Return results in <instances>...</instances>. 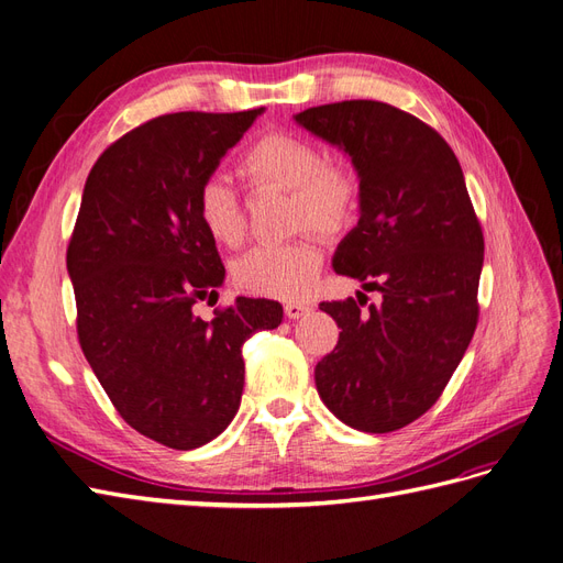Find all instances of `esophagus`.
Returning <instances> with one entry per match:
<instances>
[{
  "mask_svg": "<svg viewBox=\"0 0 563 563\" xmlns=\"http://www.w3.org/2000/svg\"><path fill=\"white\" fill-rule=\"evenodd\" d=\"M284 312L288 319H300L302 314L310 312V305L308 302H300V300H288L284 305Z\"/></svg>",
  "mask_w": 563,
  "mask_h": 563,
  "instance_id": "esophagus-1",
  "label": "esophagus"
}]
</instances>
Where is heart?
<instances>
[{"instance_id": "1", "label": "heart", "mask_w": 563, "mask_h": 563, "mask_svg": "<svg viewBox=\"0 0 563 563\" xmlns=\"http://www.w3.org/2000/svg\"><path fill=\"white\" fill-rule=\"evenodd\" d=\"M240 176L253 187L275 185L291 192L294 228L319 234L347 230L360 211V178L352 166L321 159V150L296 133H267L240 159ZM197 218L211 240L240 246L246 234L242 199L223 176H211L197 192ZM321 267V249L302 236L286 244H265L234 263L236 286L255 296L298 298L308 294Z\"/></svg>"}]
</instances>
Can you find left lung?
Returning <instances> with one entry per match:
<instances>
[{
	"label": "left lung",
	"instance_id": "obj_1",
	"mask_svg": "<svg viewBox=\"0 0 563 563\" xmlns=\"http://www.w3.org/2000/svg\"><path fill=\"white\" fill-rule=\"evenodd\" d=\"M360 176V223L333 269L378 291L321 302L340 329L314 368L321 401L345 424L385 434L441 397L479 319L484 234L463 168L441 135L395 106L343 100L296 114ZM366 298V296H364Z\"/></svg>",
	"mask_w": 563,
	"mask_h": 563
}]
</instances>
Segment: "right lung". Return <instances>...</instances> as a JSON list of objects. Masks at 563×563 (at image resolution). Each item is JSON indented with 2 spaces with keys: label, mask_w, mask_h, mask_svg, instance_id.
I'll return each instance as SVG.
<instances>
[{
  "label": "right lung",
  "mask_w": 563,
  "mask_h": 563,
  "mask_svg": "<svg viewBox=\"0 0 563 563\" xmlns=\"http://www.w3.org/2000/svg\"><path fill=\"white\" fill-rule=\"evenodd\" d=\"M258 114L176 112L122 135L91 168L67 246L84 356L119 416L176 451L228 428L242 345L284 317L265 298H236L209 321L192 312L225 279L197 192Z\"/></svg>",
  "instance_id": "add662e5"
}]
</instances>
